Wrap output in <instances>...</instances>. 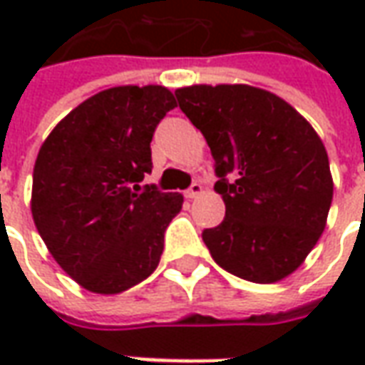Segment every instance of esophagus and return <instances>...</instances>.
Returning <instances> with one entry per match:
<instances>
[{
    "mask_svg": "<svg viewBox=\"0 0 365 365\" xmlns=\"http://www.w3.org/2000/svg\"><path fill=\"white\" fill-rule=\"evenodd\" d=\"M201 193H203V185H201V183H193V185H191L190 190L185 191V197L187 199H195L197 197V195H201Z\"/></svg>",
    "mask_w": 365,
    "mask_h": 365,
    "instance_id": "esophagus-1",
    "label": "esophagus"
}]
</instances>
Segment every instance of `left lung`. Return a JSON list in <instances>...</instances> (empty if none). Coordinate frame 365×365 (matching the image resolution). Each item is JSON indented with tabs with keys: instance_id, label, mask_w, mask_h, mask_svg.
<instances>
[{
	"instance_id": "left-lung-1",
	"label": "left lung",
	"mask_w": 365,
	"mask_h": 365,
	"mask_svg": "<svg viewBox=\"0 0 365 365\" xmlns=\"http://www.w3.org/2000/svg\"><path fill=\"white\" fill-rule=\"evenodd\" d=\"M175 97L211 148L227 209L203 230L213 260L248 282H282L327 227L334 183L321 136L285 99L246 83H197Z\"/></svg>"
}]
</instances>
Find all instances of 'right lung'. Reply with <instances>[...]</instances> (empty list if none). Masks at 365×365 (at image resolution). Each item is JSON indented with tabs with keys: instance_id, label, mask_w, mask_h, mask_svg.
I'll return each mask as SVG.
<instances>
[{
	"instance_id": "right-lung-1",
	"label": "right lung",
	"mask_w": 365,
	"mask_h": 365,
	"mask_svg": "<svg viewBox=\"0 0 365 365\" xmlns=\"http://www.w3.org/2000/svg\"><path fill=\"white\" fill-rule=\"evenodd\" d=\"M178 107L164 86H117L60 120L38 150L31 213L38 235L83 289L115 295L146 279L180 193L140 187L152 170L154 128Z\"/></svg>"
}]
</instances>
